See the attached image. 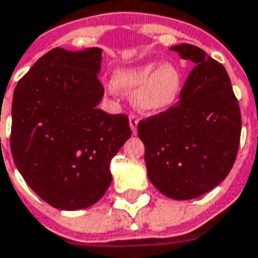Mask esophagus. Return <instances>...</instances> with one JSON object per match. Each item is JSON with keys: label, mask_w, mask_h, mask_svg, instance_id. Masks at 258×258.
Here are the masks:
<instances>
[{"label": "esophagus", "mask_w": 258, "mask_h": 258, "mask_svg": "<svg viewBox=\"0 0 258 258\" xmlns=\"http://www.w3.org/2000/svg\"><path fill=\"white\" fill-rule=\"evenodd\" d=\"M138 116L135 113H130V127L133 130V133L137 134V128H138Z\"/></svg>", "instance_id": "obj_1"}]
</instances>
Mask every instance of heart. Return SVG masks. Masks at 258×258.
Listing matches in <instances>:
<instances>
[{
	"instance_id": "heart-1",
	"label": "heart",
	"mask_w": 258,
	"mask_h": 258,
	"mask_svg": "<svg viewBox=\"0 0 258 258\" xmlns=\"http://www.w3.org/2000/svg\"><path fill=\"white\" fill-rule=\"evenodd\" d=\"M182 72L173 64L152 61L131 70L120 71L114 85L124 90H137L134 105L142 112L156 113L167 109L177 100L182 90Z\"/></svg>"
}]
</instances>
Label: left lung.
Wrapping results in <instances>:
<instances>
[{"mask_svg":"<svg viewBox=\"0 0 258 258\" xmlns=\"http://www.w3.org/2000/svg\"><path fill=\"white\" fill-rule=\"evenodd\" d=\"M194 68L179 100L138 123L148 176L172 200L211 191L230 173L241 139V110L228 74L200 47H171Z\"/></svg>","mask_w":258,"mask_h":258,"instance_id":"obj_1","label":"left lung"}]
</instances>
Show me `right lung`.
<instances>
[{
  "label": "right lung",
  "mask_w": 258,
  "mask_h": 258,
  "mask_svg": "<svg viewBox=\"0 0 258 258\" xmlns=\"http://www.w3.org/2000/svg\"><path fill=\"white\" fill-rule=\"evenodd\" d=\"M101 49L56 47L17 82L11 150L24 180L51 207L94 205L112 182L109 163L131 137L128 116L97 108Z\"/></svg>",
  "instance_id": "right-lung-1"
}]
</instances>
